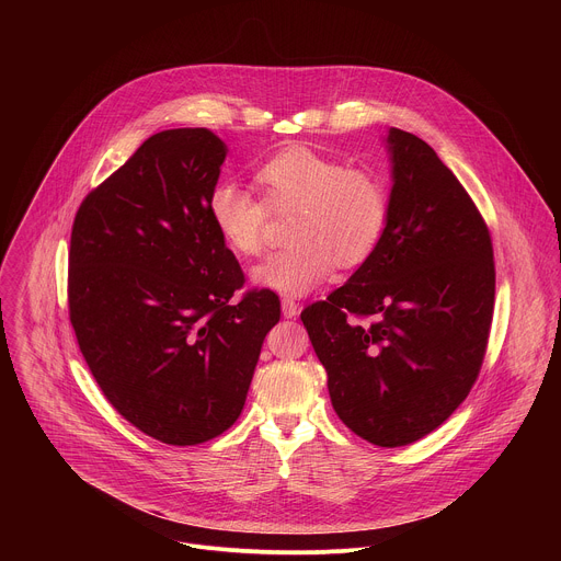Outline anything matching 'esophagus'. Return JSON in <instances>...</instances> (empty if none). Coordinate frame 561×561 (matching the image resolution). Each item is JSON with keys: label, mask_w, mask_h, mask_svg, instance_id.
Listing matches in <instances>:
<instances>
[{"label": "esophagus", "mask_w": 561, "mask_h": 561, "mask_svg": "<svg viewBox=\"0 0 561 561\" xmlns=\"http://www.w3.org/2000/svg\"><path fill=\"white\" fill-rule=\"evenodd\" d=\"M282 310H284V317H297L301 312V306H299V301L286 297V299H282Z\"/></svg>", "instance_id": "1"}]
</instances>
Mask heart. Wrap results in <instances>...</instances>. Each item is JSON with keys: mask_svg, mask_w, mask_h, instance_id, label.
Segmentation results:
<instances>
[{"mask_svg": "<svg viewBox=\"0 0 561 561\" xmlns=\"http://www.w3.org/2000/svg\"><path fill=\"white\" fill-rule=\"evenodd\" d=\"M257 182L266 199L239 182H217L206 213L232 253L255 257L266 249L271 208L279 215L295 210V244L255 268L260 286L306 295L327 282L337 264L359 266L377 251L390 217V195L375 171L288 146L264 159Z\"/></svg>", "mask_w": 561, "mask_h": 561, "instance_id": "obj_1", "label": "heart"}]
</instances>
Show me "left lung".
Wrapping results in <instances>:
<instances>
[{
    "mask_svg": "<svg viewBox=\"0 0 561 561\" xmlns=\"http://www.w3.org/2000/svg\"><path fill=\"white\" fill-rule=\"evenodd\" d=\"M388 150L390 217L377 251L301 322L340 420L397 448L442 426L482 370L495 262L482 213L437 152L399 128Z\"/></svg>",
    "mask_w": 561,
    "mask_h": 561,
    "instance_id": "1",
    "label": "left lung"
}]
</instances>
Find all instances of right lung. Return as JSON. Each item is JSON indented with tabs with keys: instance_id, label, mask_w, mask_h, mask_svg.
Returning <instances> with one entry per match:
<instances>
[{
	"instance_id": "right-lung-1",
	"label": "right lung",
	"mask_w": 561,
	"mask_h": 561,
	"mask_svg": "<svg viewBox=\"0 0 561 561\" xmlns=\"http://www.w3.org/2000/svg\"><path fill=\"white\" fill-rule=\"evenodd\" d=\"M226 144L208 128L148 137L79 206L68 314L95 381L135 428L171 446L228 431L244 409L279 297L244 288L206 199Z\"/></svg>"
}]
</instances>
